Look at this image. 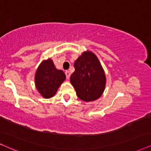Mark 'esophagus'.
<instances>
[{
    "label": "esophagus",
    "mask_w": 151,
    "mask_h": 151,
    "mask_svg": "<svg viewBox=\"0 0 151 151\" xmlns=\"http://www.w3.org/2000/svg\"><path fill=\"white\" fill-rule=\"evenodd\" d=\"M65 73V75H66V78H67V79H69L70 77V71H68V70H66Z\"/></svg>",
    "instance_id": "esophagus-1"
}]
</instances>
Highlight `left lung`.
Returning a JSON list of instances; mask_svg holds the SVG:
<instances>
[{"label":"left lung","mask_w":151,"mask_h":151,"mask_svg":"<svg viewBox=\"0 0 151 151\" xmlns=\"http://www.w3.org/2000/svg\"><path fill=\"white\" fill-rule=\"evenodd\" d=\"M75 70L70 82L80 99L92 101L99 99L106 86V74L100 62L93 52L86 51L74 62Z\"/></svg>","instance_id":"1"}]
</instances>
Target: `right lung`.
I'll return each instance as SVG.
<instances>
[{
    "label": "right lung",
    "instance_id": "obj_1",
    "mask_svg": "<svg viewBox=\"0 0 151 151\" xmlns=\"http://www.w3.org/2000/svg\"><path fill=\"white\" fill-rule=\"evenodd\" d=\"M65 74L57 70L51 59L42 61L35 74V85L38 92L45 99L53 96L61 84L65 81Z\"/></svg>",
    "mask_w": 151,
    "mask_h": 151
}]
</instances>
